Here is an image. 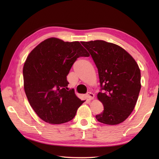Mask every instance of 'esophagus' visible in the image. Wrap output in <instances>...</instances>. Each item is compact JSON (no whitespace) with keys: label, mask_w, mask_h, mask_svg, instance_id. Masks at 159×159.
Instances as JSON below:
<instances>
[{"label":"esophagus","mask_w":159,"mask_h":159,"mask_svg":"<svg viewBox=\"0 0 159 159\" xmlns=\"http://www.w3.org/2000/svg\"><path fill=\"white\" fill-rule=\"evenodd\" d=\"M87 97L88 98L89 100H92V99L94 98V94L93 93H92V92H89L88 93H87Z\"/></svg>","instance_id":"34e87169"}]
</instances>
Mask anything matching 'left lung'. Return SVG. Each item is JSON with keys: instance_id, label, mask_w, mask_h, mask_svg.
Wrapping results in <instances>:
<instances>
[{"instance_id": "1", "label": "left lung", "mask_w": 159, "mask_h": 159, "mask_svg": "<svg viewBox=\"0 0 159 159\" xmlns=\"http://www.w3.org/2000/svg\"><path fill=\"white\" fill-rule=\"evenodd\" d=\"M98 71L101 92L98 98L104 111L96 118L116 125L133 111L141 89V72L133 57L120 46L103 40L81 42Z\"/></svg>"}]
</instances>
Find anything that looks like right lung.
<instances>
[{"label":"right lung","mask_w":159,"mask_h":159,"mask_svg":"<svg viewBox=\"0 0 159 159\" xmlns=\"http://www.w3.org/2000/svg\"><path fill=\"white\" fill-rule=\"evenodd\" d=\"M79 42L51 38L30 52L23 67L24 88L33 109L47 123L72 120L84 101L73 89L67 91V76L80 57H89Z\"/></svg>","instance_id":"right-lung-1"}]
</instances>
